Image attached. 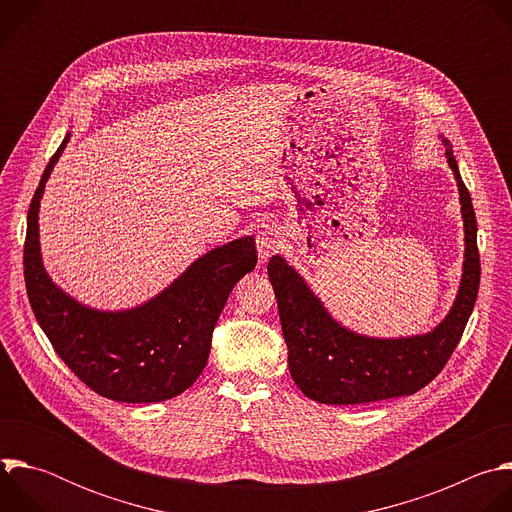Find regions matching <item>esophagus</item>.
Returning <instances> with one entry per match:
<instances>
[{"label":"esophagus","instance_id":"1","mask_svg":"<svg viewBox=\"0 0 512 512\" xmlns=\"http://www.w3.org/2000/svg\"><path fill=\"white\" fill-rule=\"evenodd\" d=\"M283 249V237L279 233V229L275 227H265L259 231L257 235V251L261 261H267L271 255L279 253Z\"/></svg>","mask_w":512,"mask_h":512}]
</instances>
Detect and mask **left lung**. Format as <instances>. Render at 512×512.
Here are the masks:
<instances>
[{
  "instance_id": "left-lung-1",
  "label": "left lung",
  "mask_w": 512,
  "mask_h": 512,
  "mask_svg": "<svg viewBox=\"0 0 512 512\" xmlns=\"http://www.w3.org/2000/svg\"><path fill=\"white\" fill-rule=\"evenodd\" d=\"M446 158L460 192L464 218V263L456 300L448 316L427 334L375 338L348 330L336 322L306 279L279 255L267 273L273 285L289 373L300 391L326 405H360L413 395L431 383L456 350L474 310L480 285V255L476 245V214L462 182L452 143Z\"/></svg>"
}]
</instances>
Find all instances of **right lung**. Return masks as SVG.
I'll use <instances>...</instances> for the list:
<instances>
[{"label":"right lung","instance_id":"right-lung-1","mask_svg":"<svg viewBox=\"0 0 512 512\" xmlns=\"http://www.w3.org/2000/svg\"><path fill=\"white\" fill-rule=\"evenodd\" d=\"M70 133L48 162L28 210L24 277L30 306L56 354L95 393L121 403H160L200 377L212 330L237 281L255 269L253 237H241L198 257L152 300L129 310L89 308L46 273L38 212L44 186Z\"/></svg>","mask_w":512,"mask_h":512}]
</instances>
